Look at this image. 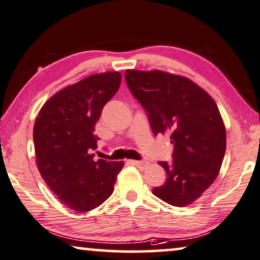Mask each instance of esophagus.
Returning <instances> with one entry per match:
<instances>
[{"instance_id":"esophagus-1","label":"esophagus","mask_w":260,"mask_h":260,"mask_svg":"<svg viewBox=\"0 0 260 260\" xmlns=\"http://www.w3.org/2000/svg\"><path fill=\"white\" fill-rule=\"evenodd\" d=\"M132 164H133L135 167H138L139 169H141V170L146 169L149 166L148 161H132Z\"/></svg>"}]
</instances>
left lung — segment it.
<instances>
[{"instance_id": "left-lung-1", "label": "left lung", "mask_w": 260, "mask_h": 260, "mask_svg": "<svg viewBox=\"0 0 260 260\" xmlns=\"http://www.w3.org/2000/svg\"><path fill=\"white\" fill-rule=\"evenodd\" d=\"M125 78L153 133L169 134L174 143L172 164L158 162L167 180L153 193L174 207L191 204L214 183L225 154V125L215 100L187 77L161 70H126Z\"/></svg>"}]
</instances>
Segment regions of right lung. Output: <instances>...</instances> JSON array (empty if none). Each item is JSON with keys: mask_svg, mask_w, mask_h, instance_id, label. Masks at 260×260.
<instances>
[{"mask_svg": "<svg viewBox=\"0 0 260 260\" xmlns=\"http://www.w3.org/2000/svg\"><path fill=\"white\" fill-rule=\"evenodd\" d=\"M121 83L118 71L96 73L55 93L34 126L36 165L45 183L67 208L90 211L113 192L123 162L93 160V134L103 107Z\"/></svg>", "mask_w": 260, "mask_h": 260, "instance_id": "1", "label": "right lung"}]
</instances>
